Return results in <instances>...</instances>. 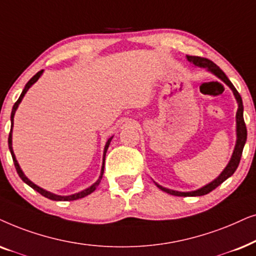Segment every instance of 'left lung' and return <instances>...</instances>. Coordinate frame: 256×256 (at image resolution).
I'll return each instance as SVG.
<instances>
[{
    "mask_svg": "<svg viewBox=\"0 0 256 256\" xmlns=\"http://www.w3.org/2000/svg\"><path fill=\"white\" fill-rule=\"evenodd\" d=\"M186 57H187V60H188L190 63L194 64L196 66L205 68V69H207V71H210V72L216 74L218 78H220V80L224 82V83H226L228 86L230 88V90L233 91L235 100H236L238 105H239V108H238V112H236V144H235L233 154H232V158L230 160V162H228V165L226 166V168H224V171L221 172V174L218 176L216 179H214L212 182L208 184V185L204 186L199 190H192V192H178V190L165 188V187L160 186L156 182V187H159V188L164 190V192L172 194V196H205V194L212 192L213 190H216L218 186L221 185V184H222L224 180L230 178V176H233V173L236 171L238 166H239L240 159H241V154H242V151H244V144H246V140H247V128H246V124H244V120L242 100H241L240 94L238 92V90L234 88V85L232 84V82L228 80V77L226 76V74H224V71L221 70L220 68L216 66V64H214L212 60L204 58V57L188 56V54H187Z\"/></svg>",
    "mask_w": 256,
    "mask_h": 256,
    "instance_id": "obj_1",
    "label": "left lung"
}]
</instances>
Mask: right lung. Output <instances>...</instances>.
<instances>
[{"mask_svg":"<svg viewBox=\"0 0 256 256\" xmlns=\"http://www.w3.org/2000/svg\"><path fill=\"white\" fill-rule=\"evenodd\" d=\"M43 74V70H40V71H38V72H37V74H35V76H34L32 78H30V80L28 82V83L26 84L24 88H23V91H22L21 96H20V98H18V100H17V102H16L15 104H14V106H12V116H10V119H12V128H10V134H9V138H8V144H9L10 153H12V160H14V165H15V168H16L17 173H18L20 178H21V179L23 180V182H24L26 184V185H29L30 187H32V188H34L35 190H37V192H38L40 194H42L43 196L48 198V199H50V200H56V202H71V200H77V199H80V198H84V196H88V194L92 193L94 190L97 188V186L100 185V179H102V176H103V173H104L105 154H106V151H108V145H110L111 139L114 138V136H112V137H111L110 139H108V140L106 142V144H105V148H104V154H103V166H102V171H100V179H98L97 182L94 184V185H91L90 187H88V188H85L84 190H82V192H78V193L71 194V196H57V194H54V193H51V192H48V190H46L40 188V186H37V185H35V184H34L32 182H30V180H29L28 178H26V176H24V173L22 172V170H21V168H20L18 162H17V160H16V156H15V154H14V151H12V125H14V116H15V112H16V110H17V108H18V105H20V103H21V100H23V97H24V94H26V91L29 90L30 86H32V84H35L36 82L38 80V78L40 77V74Z\"/></svg>","mask_w":256,"mask_h":256,"instance_id":"right-lung-1","label":"right lung"}]
</instances>
